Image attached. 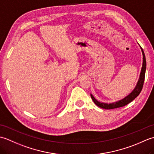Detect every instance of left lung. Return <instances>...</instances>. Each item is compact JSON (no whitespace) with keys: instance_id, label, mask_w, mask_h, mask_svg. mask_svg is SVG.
Returning a JSON list of instances; mask_svg holds the SVG:
<instances>
[{"instance_id":"1","label":"left lung","mask_w":154,"mask_h":154,"mask_svg":"<svg viewBox=\"0 0 154 154\" xmlns=\"http://www.w3.org/2000/svg\"><path fill=\"white\" fill-rule=\"evenodd\" d=\"M140 49H141L142 52V55H143V62H142V67L141 69V72H140L139 79L137 82L136 85L134 89L128 95H127L126 97H124V99H121L120 100H118L116 102L111 103H102L100 102V101L97 100L95 98L93 97L92 94H91V99L93 100V102L95 103V104L100 107L104 109H116V108H119L122 107L126 105L128 103L135 99L139 95V94L141 92L142 89L143 82H144V78H145V73H146V57L144 52H143V49L141 48L140 45Z\"/></svg>"}]
</instances>
